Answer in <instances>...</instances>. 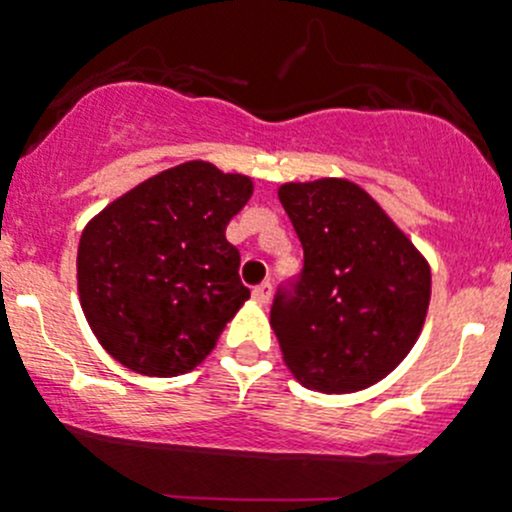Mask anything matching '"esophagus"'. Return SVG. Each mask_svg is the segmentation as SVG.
I'll return each instance as SVG.
<instances>
[{"instance_id":"1","label":"esophagus","mask_w":512,"mask_h":512,"mask_svg":"<svg viewBox=\"0 0 512 512\" xmlns=\"http://www.w3.org/2000/svg\"><path fill=\"white\" fill-rule=\"evenodd\" d=\"M271 293H273V286H271V283H268V281L258 283V286L254 288V300H256V303L266 305L268 300H271Z\"/></svg>"}]
</instances>
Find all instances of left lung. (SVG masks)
Listing matches in <instances>:
<instances>
[{"mask_svg":"<svg viewBox=\"0 0 512 512\" xmlns=\"http://www.w3.org/2000/svg\"><path fill=\"white\" fill-rule=\"evenodd\" d=\"M303 244L271 328L298 382L325 394L365 389L412 350L431 295L429 263L377 202L347 179L278 189Z\"/></svg>","mask_w":512,"mask_h":512,"instance_id":"1","label":"left lung"}]
</instances>
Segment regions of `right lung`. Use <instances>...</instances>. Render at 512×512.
Wrapping results in <instances>:
<instances>
[{"instance_id": "1", "label": "right lung", "mask_w": 512, "mask_h": 512, "mask_svg": "<svg viewBox=\"0 0 512 512\" xmlns=\"http://www.w3.org/2000/svg\"><path fill=\"white\" fill-rule=\"evenodd\" d=\"M254 184L184 162L138 184L86 226L78 293L100 345L128 370L175 377L199 365L249 298L226 224Z\"/></svg>"}]
</instances>
